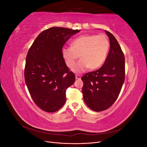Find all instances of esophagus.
Instances as JSON below:
<instances>
[{"label": "esophagus", "mask_w": 147, "mask_h": 147, "mask_svg": "<svg viewBox=\"0 0 147 147\" xmlns=\"http://www.w3.org/2000/svg\"><path fill=\"white\" fill-rule=\"evenodd\" d=\"M81 75H75V78H76V79H78V80H79V79H80L81 78Z\"/></svg>", "instance_id": "1"}]
</instances>
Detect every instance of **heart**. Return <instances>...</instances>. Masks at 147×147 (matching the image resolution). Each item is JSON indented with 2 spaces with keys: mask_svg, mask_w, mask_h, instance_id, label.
Listing matches in <instances>:
<instances>
[{
  "mask_svg": "<svg viewBox=\"0 0 147 147\" xmlns=\"http://www.w3.org/2000/svg\"><path fill=\"white\" fill-rule=\"evenodd\" d=\"M109 48L110 43L105 35H82L71 42L70 47L62 48L61 54L69 68L73 67L80 57L81 59L72 70L75 73H82L88 68H99L104 63Z\"/></svg>",
  "mask_w": 147,
  "mask_h": 147,
  "instance_id": "obj_1",
  "label": "heart"
}]
</instances>
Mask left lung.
Instances as JSON below:
<instances>
[{"instance_id": "1", "label": "left lung", "mask_w": 147, "mask_h": 147, "mask_svg": "<svg viewBox=\"0 0 147 147\" xmlns=\"http://www.w3.org/2000/svg\"><path fill=\"white\" fill-rule=\"evenodd\" d=\"M110 40V50L104 64L94 72L84 74L82 92L89 108L95 112L109 109L117 100L125 78V59L113 34L105 30Z\"/></svg>"}]
</instances>
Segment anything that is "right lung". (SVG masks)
<instances>
[{
	"mask_svg": "<svg viewBox=\"0 0 147 147\" xmlns=\"http://www.w3.org/2000/svg\"><path fill=\"white\" fill-rule=\"evenodd\" d=\"M79 30L53 27L35 38L26 59L24 78L35 104L47 112L59 110L66 100V89L74 83L61 54L65 42Z\"/></svg>",
	"mask_w": 147,
	"mask_h": 147,
	"instance_id": "right-lung-1",
	"label": "right lung"
}]
</instances>
